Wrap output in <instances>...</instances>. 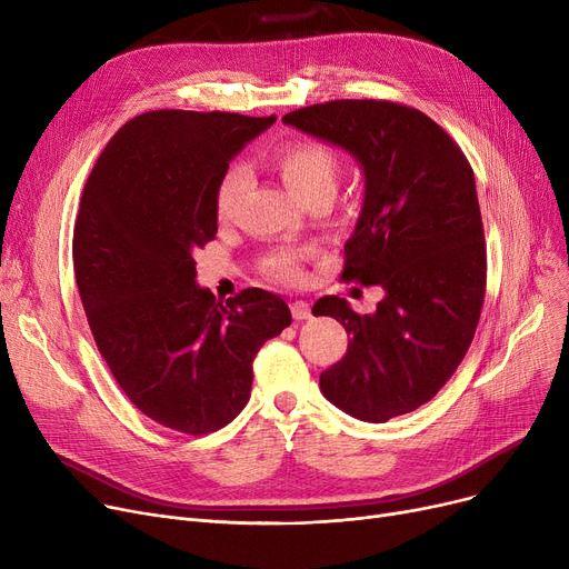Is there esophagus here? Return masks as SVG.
Instances as JSON below:
<instances>
[{
    "label": "esophagus",
    "instance_id": "obj_1",
    "mask_svg": "<svg viewBox=\"0 0 569 569\" xmlns=\"http://www.w3.org/2000/svg\"><path fill=\"white\" fill-rule=\"evenodd\" d=\"M290 311H292V318H295V320H307V318H311V307H309V302H305V300H295V302L290 305Z\"/></svg>",
    "mask_w": 569,
    "mask_h": 569
}]
</instances>
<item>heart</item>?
<instances>
[{"instance_id": "obj_1", "label": "heart", "mask_w": 569, "mask_h": 569, "mask_svg": "<svg viewBox=\"0 0 569 569\" xmlns=\"http://www.w3.org/2000/svg\"><path fill=\"white\" fill-rule=\"evenodd\" d=\"M274 166L281 172L286 187L302 200L313 196H332L339 182V159L330 147L316 142V140H295L283 144L274 154ZM249 174L242 163H232L219 179L214 209L221 221H228L237 202L242 200L247 191ZM264 272L281 281V283H297L302 281V253L281 251L269 256L264 260Z\"/></svg>"}]
</instances>
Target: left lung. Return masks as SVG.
I'll list each match as a JSON object with an SVG mask.
<instances>
[{
  "mask_svg": "<svg viewBox=\"0 0 569 569\" xmlns=\"http://www.w3.org/2000/svg\"><path fill=\"white\" fill-rule=\"evenodd\" d=\"M283 124L332 142L365 172V202L346 242L343 279L382 288L373 313L325 295L313 316L350 335L320 392L362 422L382 425L431 401L475 337L487 251L475 174L425 112L373 99L292 110Z\"/></svg>",
  "mask_w": 569,
  "mask_h": 569,
  "instance_id": "obj_1",
  "label": "left lung"
}]
</instances>
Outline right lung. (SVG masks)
<instances>
[{
	"label": "right lung",
	"instance_id": "obj_1",
	"mask_svg": "<svg viewBox=\"0 0 569 569\" xmlns=\"http://www.w3.org/2000/svg\"><path fill=\"white\" fill-rule=\"evenodd\" d=\"M274 122L144 112L110 138L84 184L73 267L89 330L131 403L168 429L202 436L232 422L251 397L253 357L292 322L260 288L217 302L193 260L217 237L221 174Z\"/></svg>",
	"mask_w": 569,
	"mask_h": 569
}]
</instances>
